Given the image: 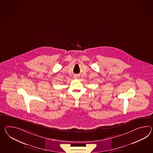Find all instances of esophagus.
<instances>
[{
	"instance_id": "esophagus-1",
	"label": "esophagus",
	"mask_w": 153,
	"mask_h": 153,
	"mask_svg": "<svg viewBox=\"0 0 153 153\" xmlns=\"http://www.w3.org/2000/svg\"><path fill=\"white\" fill-rule=\"evenodd\" d=\"M74 77H75V78H78V76H75Z\"/></svg>"
}]
</instances>
